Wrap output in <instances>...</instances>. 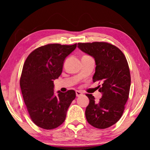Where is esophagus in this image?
<instances>
[{"label": "esophagus", "instance_id": "1", "mask_svg": "<svg viewBox=\"0 0 150 150\" xmlns=\"http://www.w3.org/2000/svg\"><path fill=\"white\" fill-rule=\"evenodd\" d=\"M75 93H76V96H81V95H83V93L81 92V91H76V92H75Z\"/></svg>", "mask_w": 150, "mask_h": 150}]
</instances>
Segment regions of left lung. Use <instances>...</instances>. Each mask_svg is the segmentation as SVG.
<instances>
[{
  "label": "left lung",
  "instance_id": "obj_1",
  "mask_svg": "<svg viewBox=\"0 0 150 150\" xmlns=\"http://www.w3.org/2000/svg\"><path fill=\"white\" fill-rule=\"evenodd\" d=\"M78 47L94 57L96 63L93 81H101L98 91L102 98L98 102L87 94L89 104L85 116L91 125L105 129L120 120L130 93L131 78L126 58L115 45L106 42L78 43Z\"/></svg>",
  "mask_w": 150,
  "mask_h": 150
}]
</instances>
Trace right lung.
Listing matches in <instances>:
<instances>
[{"label": "right lung", "instance_id": "add662e5", "mask_svg": "<svg viewBox=\"0 0 150 150\" xmlns=\"http://www.w3.org/2000/svg\"><path fill=\"white\" fill-rule=\"evenodd\" d=\"M76 47L77 44H47L33 51L25 61L20 88L30 118L40 128L52 130L59 126L75 98L73 90L58 91L55 95L54 80L62 74L65 59Z\"/></svg>", "mask_w": 150, "mask_h": 150}]
</instances>
